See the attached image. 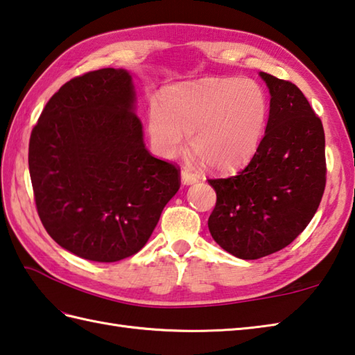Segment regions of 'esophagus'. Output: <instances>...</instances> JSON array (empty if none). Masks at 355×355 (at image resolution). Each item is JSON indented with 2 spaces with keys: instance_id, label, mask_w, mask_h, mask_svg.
<instances>
[{
  "instance_id": "1",
  "label": "esophagus",
  "mask_w": 355,
  "mask_h": 355,
  "mask_svg": "<svg viewBox=\"0 0 355 355\" xmlns=\"http://www.w3.org/2000/svg\"><path fill=\"white\" fill-rule=\"evenodd\" d=\"M180 178H182V182L185 185H191V184H196L199 182V176L194 175V173L188 171V170H182V173H180Z\"/></svg>"
}]
</instances>
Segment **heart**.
Wrapping results in <instances>:
<instances>
[{
  "label": "heart",
  "instance_id": "heart-1",
  "mask_svg": "<svg viewBox=\"0 0 355 355\" xmlns=\"http://www.w3.org/2000/svg\"><path fill=\"white\" fill-rule=\"evenodd\" d=\"M268 96L250 78H209L173 87L150 105L151 146L164 157L190 148L209 168L233 173L254 156L268 119Z\"/></svg>",
  "mask_w": 355,
  "mask_h": 355
}]
</instances>
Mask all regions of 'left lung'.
Returning a JSON list of instances; mask_svg holds the SVG:
<instances>
[{
    "label": "left lung",
    "instance_id": "left-lung-1",
    "mask_svg": "<svg viewBox=\"0 0 355 355\" xmlns=\"http://www.w3.org/2000/svg\"><path fill=\"white\" fill-rule=\"evenodd\" d=\"M260 76L271 95L263 139L236 176L208 179L218 196L209 233L245 260L288 247L314 218L327 185L320 118L297 85L265 71Z\"/></svg>",
    "mask_w": 355,
    "mask_h": 355
}]
</instances>
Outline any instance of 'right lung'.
I'll use <instances>...</instances> for the list:
<instances>
[{
    "instance_id": "right-lung-1",
    "label": "right lung",
    "mask_w": 355,
    "mask_h": 355,
    "mask_svg": "<svg viewBox=\"0 0 355 355\" xmlns=\"http://www.w3.org/2000/svg\"><path fill=\"white\" fill-rule=\"evenodd\" d=\"M125 70L70 79L32 130L28 171L53 241L93 262H118L147 243L180 187L175 164L150 155Z\"/></svg>"
}]
</instances>
